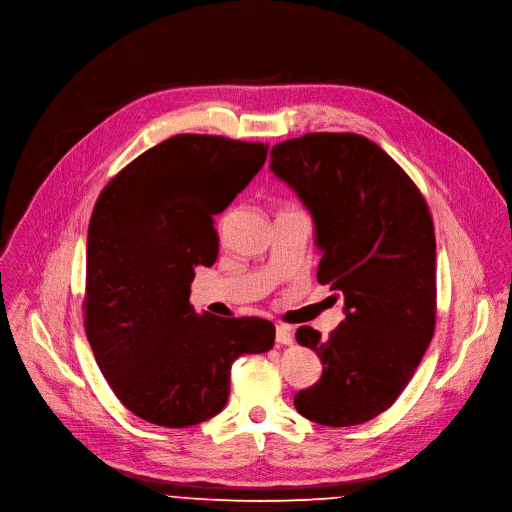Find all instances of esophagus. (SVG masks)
Masks as SVG:
<instances>
[{
  "mask_svg": "<svg viewBox=\"0 0 512 512\" xmlns=\"http://www.w3.org/2000/svg\"><path fill=\"white\" fill-rule=\"evenodd\" d=\"M275 341L280 345H292L294 343V333L286 324H277L275 327Z\"/></svg>",
  "mask_w": 512,
  "mask_h": 512,
  "instance_id": "34e87169",
  "label": "esophagus"
}]
</instances>
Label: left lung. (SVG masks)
Instances as JSON below:
<instances>
[{"label": "left lung", "mask_w": 512, "mask_h": 512, "mask_svg": "<svg viewBox=\"0 0 512 512\" xmlns=\"http://www.w3.org/2000/svg\"><path fill=\"white\" fill-rule=\"evenodd\" d=\"M269 169L310 210L322 251L316 280L345 298L341 327L320 339V380L296 410L327 427H353L388 410L421 363L437 314L435 226L406 171L353 132H310L271 149Z\"/></svg>", "instance_id": "8db88e82"}]
</instances>
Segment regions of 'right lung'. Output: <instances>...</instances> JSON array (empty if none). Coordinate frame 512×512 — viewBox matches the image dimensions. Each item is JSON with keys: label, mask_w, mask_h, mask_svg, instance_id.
Masks as SVG:
<instances>
[{"label": "right lung", "mask_w": 512, "mask_h": 512, "mask_svg": "<svg viewBox=\"0 0 512 512\" xmlns=\"http://www.w3.org/2000/svg\"><path fill=\"white\" fill-rule=\"evenodd\" d=\"M267 145L175 134L102 190L87 230L85 335L118 400L183 429L218 414L232 361L273 347V322L196 314L194 267L218 257L214 216L259 173Z\"/></svg>", "instance_id": "add662e5"}]
</instances>
